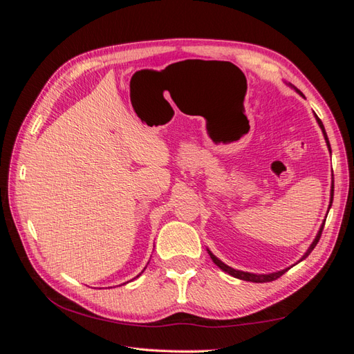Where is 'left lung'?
Here are the masks:
<instances>
[{
    "mask_svg": "<svg viewBox=\"0 0 354 354\" xmlns=\"http://www.w3.org/2000/svg\"><path fill=\"white\" fill-rule=\"evenodd\" d=\"M289 87H291L292 90H295L299 95H303V93L299 91L297 87H294L292 84H288ZM315 118H316V121H317V124H319V127H320V130H322V133H324V137H325V142H326V145H328V149H329V152H330V145H329V140H328V136H326V131H325V127H324V124H322V121L319 120L317 118V115L315 113ZM332 198H334V189L330 187V201H329V207H328V212H329V208H330V205H332ZM326 220V218H325ZM325 220H324V223H322V226H320V229H319V232H317V234H316V238H315V241L310 243V246H308V250L301 255V259H299L295 264H298L299 261H303V260H306L307 257H308V254L312 252L313 250H315V246L317 245V242H319V239H320V234H322V230H324V224H325ZM207 251H208V254H209V257H211V260L216 263L220 269L223 270V272H226V273H229L230 276H233V277H236V279H241V281H246V282H254V283H263V282H272V281H274V279H277V277H281L285 272H288L289 269H291L292 266H295V264H292L291 267H286V269H283V270H279V272H273V273H267V274H259V273H250V272H242V270H236V269H233V267H230V266H227V264H224L221 260H218L216 255H214L208 248H207Z\"/></svg>",
    "mask_w": 354,
    "mask_h": 354,
    "instance_id": "left-lung-1",
    "label": "left lung"
}]
</instances>
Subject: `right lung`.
<instances>
[{
  "mask_svg": "<svg viewBox=\"0 0 354 354\" xmlns=\"http://www.w3.org/2000/svg\"><path fill=\"white\" fill-rule=\"evenodd\" d=\"M145 269H146V267H145ZM143 272H145V270H143ZM143 272H142V273H143ZM142 273H140V274H142ZM140 274H137V277H138V276H140Z\"/></svg>",
  "mask_w": 354,
  "mask_h": 354,
  "instance_id": "right-lung-1",
  "label": "right lung"
}]
</instances>
